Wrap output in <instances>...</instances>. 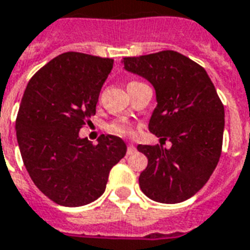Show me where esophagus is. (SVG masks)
Segmentation results:
<instances>
[{
	"instance_id": "1",
	"label": "esophagus",
	"mask_w": 250,
	"mask_h": 250,
	"mask_svg": "<svg viewBox=\"0 0 250 250\" xmlns=\"http://www.w3.org/2000/svg\"><path fill=\"white\" fill-rule=\"evenodd\" d=\"M135 151H136V148H135V146H134V143H128L127 144V153H128V155H131V153L132 152H135Z\"/></svg>"
}]
</instances>
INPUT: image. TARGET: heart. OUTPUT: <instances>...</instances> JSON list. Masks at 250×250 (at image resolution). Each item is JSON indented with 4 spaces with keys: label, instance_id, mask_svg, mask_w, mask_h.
<instances>
[{
    "label": "heart",
    "instance_id": "1",
    "mask_svg": "<svg viewBox=\"0 0 250 250\" xmlns=\"http://www.w3.org/2000/svg\"><path fill=\"white\" fill-rule=\"evenodd\" d=\"M108 130H110L112 134L116 135H131L132 134V125H131V123L127 119H118L111 123L110 127H108Z\"/></svg>",
    "mask_w": 250,
    "mask_h": 250
}]
</instances>
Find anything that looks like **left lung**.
<instances>
[{"mask_svg":"<svg viewBox=\"0 0 250 250\" xmlns=\"http://www.w3.org/2000/svg\"><path fill=\"white\" fill-rule=\"evenodd\" d=\"M127 71L148 81L158 106L148 128L172 143L138 146L148 159L139 176L140 189L158 203L176 204L199 192L209 180L223 147L224 106L200 64L173 50L125 57Z\"/></svg>","mask_w":250,"mask_h":250,"instance_id":"1","label":"left lung"}]
</instances>
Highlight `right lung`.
<instances>
[{
  "label": "right lung",
  "instance_id": "right-lung-1",
  "mask_svg": "<svg viewBox=\"0 0 250 250\" xmlns=\"http://www.w3.org/2000/svg\"><path fill=\"white\" fill-rule=\"evenodd\" d=\"M112 64L111 58L63 53L40 68L23 92L16 120L22 160L37 188L59 205L101 197L110 169L127 152L114 135H101L98 144L79 138Z\"/></svg>",
  "mask_w": 250,
  "mask_h": 250
}]
</instances>
